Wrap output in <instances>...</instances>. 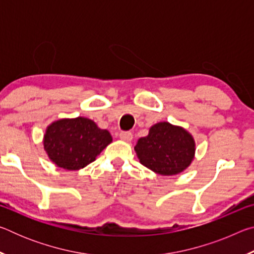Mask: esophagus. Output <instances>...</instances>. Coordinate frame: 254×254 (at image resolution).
<instances>
[{
	"label": "esophagus",
	"mask_w": 254,
	"mask_h": 254,
	"mask_svg": "<svg viewBox=\"0 0 254 254\" xmlns=\"http://www.w3.org/2000/svg\"><path fill=\"white\" fill-rule=\"evenodd\" d=\"M120 137H121L123 141H127V142H128V141L132 140L133 135L130 131H122V132H120Z\"/></svg>",
	"instance_id": "34e87169"
}]
</instances>
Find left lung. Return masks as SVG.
I'll use <instances>...</instances> for the list:
<instances>
[{
  "label": "left lung",
  "instance_id": "obj_1",
  "mask_svg": "<svg viewBox=\"0 0 254 254\" xmlns=\"http://www.w3.org/2000/svg\"><path fill=\"white\" fill-rule=\"evenodd\" d=\"M140 162L154 173L171 176L182 173L194 158L195 142L183 127L168 122L154 124L149 134L134 147Z\"/></svg>",
  "mask_w": 254,
  "mask_h": 254
}]
</instances>
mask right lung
Returning a JSON list of instances; mask_svg holds the SVG:
<instances>
[{
  "mask_svg": "<svg viewBox=\"0 0 254 254\" xmlns=\"http://www.w3.org/2000/svg\"><path fill=\"white\" fill-rule=\"evenodd\" d=\"M112 142L109 131L98 128L92 120H59L47 128L44 145L49 158L60 168L78 170L95 160Z\"/></svg>",
  "mask_w": 254,
  "mask_h": 254,
  "instance_id": "right-lung-1",
  "label": "right lung"
}]
</instances>
